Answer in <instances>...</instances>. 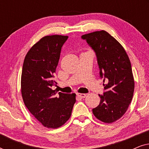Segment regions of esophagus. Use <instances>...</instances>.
<instances>
[{"instance_id": "esophagus-1", "label": "esophagus", "mask_w": 149, "mask_h": 149, "mask_svg": "<svg viewBox=\"0 0 149 149\" xmlns=\"http://www.w3.org/2000/svg\"><path fill=\"white\" fill-rule=\"evenodd\" d=\"M77 96L79 97V98H84L86 96V94H85V93H77Z\"/></svg>"}]
</instances>
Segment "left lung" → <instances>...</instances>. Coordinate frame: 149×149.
Wrapping results in <instances>:
<instances>
[{"mask_svg":"<svg viewBox=\"0 0 149 149\" xmlns=\"http://www.w3.org/2000/svg\"><path fill=\"white\" fill-rule=\"evenodd\" d=\"M97 56L100 77H104L105 92L99 95L100 102L92 109L100 121L113 123L125 113L134 91L131 62L123 46L105 30L83 35Z\"/></svg>","mask_w":149,"mask_h":149,"instance_id":"8db88e82","label":"left lung"}]
</instances>
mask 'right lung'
<instances>
[{"instance_id": "1", "label": "right lung", "mask_w": 149, "mask_h": 149, "mask_svg": "<svg viewBox=\"0 0 149 149\" xmlns=\"http://www.w3.org/2000/svg\"><path fill=\"white\" fill-rule=\"evenodd\" d=\"M68 36H45L36 42L24 58L21 92L24 104L44 127L56 129L70 119L76 94L63 93L52 87L61 49Z\"/></svg>"}]
</instances>
